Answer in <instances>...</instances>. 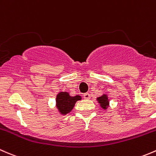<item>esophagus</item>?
Here are the masks:
<instances>
[{"mask_svg":"<svg viewBox=\"0 0 156 156\" xmlns=\"http://www.w3.org/2000/svg\"><path fill=\"white\" fill-rule=\"evenodd\" d=\"M83 98H84L85 99H90L91 98V96H90L89 93H85V94H83Z\"/></svg>","mask_w":156,"mask_h":156,"instance_id":"34e87169","label":"esophagus"}]
</instances>
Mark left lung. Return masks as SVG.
Instances as JSON below:
<instances>
[{
	"mask_svg": "<svg viewBox=\"0 0 156 156\" xmlns=\"http://www.w3.org/2000/svg\"><path fill=\"white\" fill-rule=\"evenodd\" d=\"M97 101H98L101 107L104 110H106V109L107 108V107L109 106V100L107 94H103L101 97L98 98Z\"/></svg>",
	"mask_w": 156,
	"mask_h": 156,
	"instance_id": "left-lung-1",
	"label": "left lung"
}]
</instances>
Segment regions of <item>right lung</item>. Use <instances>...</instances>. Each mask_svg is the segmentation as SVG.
Listing matches in <instances>:
<instances>
[{
  "label": "right lung",
  "mask_w": 156,
  "mask_h": 156,
  "mask_svg": "<svg viewBox=\"0 0 156 156\" xmlns=\"http://www.w3.org/2000/svg\"><path fill=\"white\" fill-rule=\"evenodd\" d=\"M81 100V96H70L68 92L62 91L57 94L56 97V107L62 115H66L73 110L75 104L77 101Z\"/></svg>",
  "instance_id": "1"
}]
</instances>
